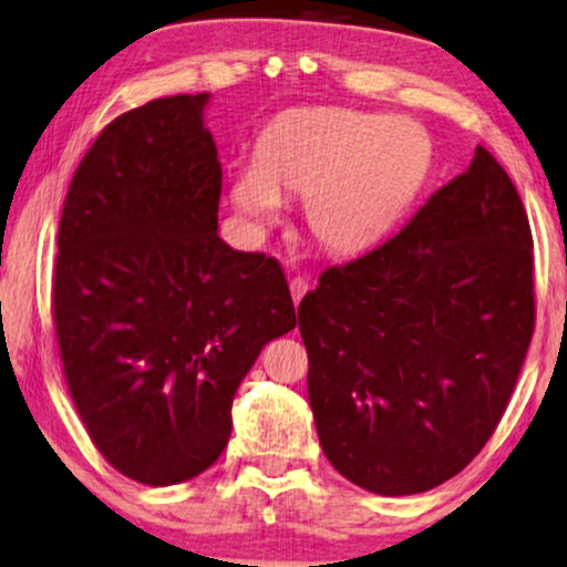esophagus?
<instances>
[{
	"label": "esophagus",
	"mask_w": 567,
	"mask_h": 567,
	"mask_svg": "<svg viewBox=\"0 0 567 567\" xmlns=\"http://www.w3.org/2000/svg\"><path fill=\"white\" fill-rule=\"evenodd\" d=\"M310 290V285H308V280H302V277H292L290 280V295H292V302L298 305L302 298H305V292Z\"/></svg>",
	"instance_id": "esophagus-1"
}]
</instances>
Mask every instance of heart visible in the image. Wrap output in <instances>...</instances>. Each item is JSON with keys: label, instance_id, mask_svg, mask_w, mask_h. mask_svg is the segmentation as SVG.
<instances>
[{"label": "heart", "instance_id": "obj_1", "mask_svg": "<svg viewBox=\"0 0 567 567\" xmlns=\"http://www.w3.org/2000/svg\"><path fill=\"white\" fill-rule=\"evenodd\" d=\"M429 141L403 118L302 107L277 118L257 156L231 171V199L257 227L282 212V194H305L312 237L332 255L375 245L416 196Z\"/></svg>", "mask_w": 567, "mask_h": 567}]
</instances>
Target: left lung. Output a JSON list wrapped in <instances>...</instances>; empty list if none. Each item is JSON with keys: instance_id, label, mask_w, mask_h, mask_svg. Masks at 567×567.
<instances>
[{"instance_id": "1", "label": "left lung", "mask_w": 567, "mask_h": 567, "mask_svg": "<svg viewBox=\"0 0 567 567\" xmlns=\"http://www.w3.org/2000/svg\"><path fill=\"white\" fill-rule=\"evenodd\" d=\"M320 446L358 487L401 497L487 444L535 328L533 235L487 148L385 245L330 267L298 308Z\"/></svg>"}]
</instances>
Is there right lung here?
<instances>
[{
    "label": "right lung",
    "instance_id": "right-lung-1",
    "mask_svg": "<svg viewBox=\"0 0 567 567\" xmlns=\"http://www.w3.org/2000/svg\"><path fill=\"white\" fill-rule=\"evenodd\" d=\"M209 97H158L107 123L58 231L52 312L70 396L105 460L151 487L219 460L241 379L298 326L277 259L217 235Z\"/></svg>",
    "mask_w": 567,
    "mask_h": 567
}]
</instances>
